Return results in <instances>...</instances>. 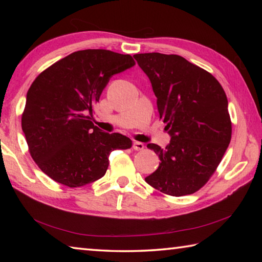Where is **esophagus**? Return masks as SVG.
Returning <instances> with one entry per match:
<instances>
[{"instance_id":"esophagus-1","label":"esophagus","mask_w":262,"mask_h":262,"mask_svg":"<svg viewBox=\"0 0 262 262\" xmlns=\"http://www.w3.org/2000/svg\"><path fill=\"white\" fill-rule=\"evenodd\" d=\"M133 149H134V150H137V151H139V150H143V149H144V144L142 143V142L135 141L134 143H133Z\"/></svg>"}]
</instances>
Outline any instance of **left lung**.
Masks as SVG:
<instances>
[{
    "instance_id": "left-lung-1",
    "label": "left lung",
    "mask_w": 262,
    "mask_h": 262,
    "mask_svg": "<svg viewBox=\"0 0 262 262\" xmlns=\"http://www.w3.org/2000/svg\"><path fill=\"white\" fill-rule=\"evenodd\" d=\"M151 83L159 118L171 136L165 149L149 143L161 163L145 181L172 196L193 194L205 185L231 140L227 95L211 74L183 56L135 54Z\"/></svg>"
}]
</instances>
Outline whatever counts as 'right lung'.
<instances>
[{
    "mask_svg": "<svg viewBox=\"0 0 262 262\" xmlns=\"http://www.w3.org/2000/svg\"><path fill=\"white\" fill-rule=\"evenodd\" d=\"M134 64L129 54L84 50L55 62L34 79L21 129L43 173L68 187H81L104 177L113 150L132 147L129 137L105 133L91 119L110 78Z\"/></svg>",
    "mask_w": 262,
    "mask_h": 262,
    "instance_id": "add662e5",
    "label": "right lung"
}]
</instances>
